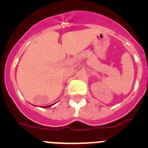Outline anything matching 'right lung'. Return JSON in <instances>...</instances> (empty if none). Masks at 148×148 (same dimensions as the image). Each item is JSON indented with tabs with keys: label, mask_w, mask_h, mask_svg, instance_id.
Here are the masks:
<instances>
[{
	"label": "right lung",
	"mask_w": 148,
	"mask_h": 148,
	"mask_svg": "<svg viewBox=\"0 0 148 148\" xmlns=\"http://www.w3.org/2000/svg\"><path fill=\"white\" fill-rule=\"evenodd\" d=\"M53 105V104H51V105H48V106H45V107H44V108H49V107H50V106Z\"/></svg>",
	"instance_id": "add662e5"
}]
</instances>
